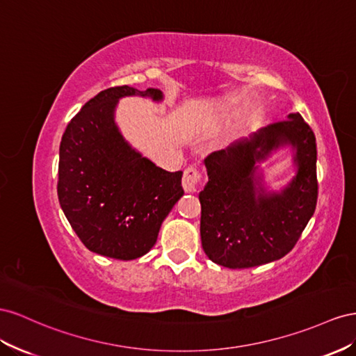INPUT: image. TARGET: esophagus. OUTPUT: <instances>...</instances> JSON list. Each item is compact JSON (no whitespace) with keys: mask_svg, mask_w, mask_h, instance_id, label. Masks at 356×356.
Here are the masks:
<instances>
[{"mask_svg":"<svg viewBox=\"0 0 356 356\" xmlns=\"http://www.w3.org/2000/svg\"><path fill=\"white\" fill-rule=\"evenodd\" d=\"M201 181V171L195 167L191 165L185 170L184 179H181V185L186 192H194Z\"/></svg>","mask_w":356,"mask_h":356,"instance_id":"esophagus-1","label":"esophagus"}]
</instances>
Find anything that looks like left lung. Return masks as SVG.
Here are the masks:
<instances>
[{"label": "left lung", "mask_w": 356, "mask_h": 356, "mask_svg": "<svg viewBox=\"0 0 356 356\" xmlns=\"http://www.w3.org/2000/svg\"><path fill=\"white\" fill-rule=\"evenodd\" d=\"M296 149L298 175L280 193H259L256 170L282 145ZM209 181L200 192L201 245L209 259L228 268H250L292 250L318 201L316 137L300 113L210 154Z\"/></svg>", "instance_id": "1"}]
</instances>
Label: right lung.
I'll return each mask as SVG.
<instances>
[{
    "label": "right lung",
    "mask_w": 356,
    "mask_h": 356,
    "mask_svg": "<svg viewBox=\"0 0 356 356\" xmlns=\"http://www.w3.org/2000/svg\"><path fill=\"white\" fill-rule=\"evenodd\" d=\"M162 99L159 89L101 90L70 120L59 146L58 198L71 228L98 255L143 257L184 195L181 171L156 167L131 147L115 124L122 97Z\"/></svg>",
    "instance_id": "add662e5"
}]
</instances>
